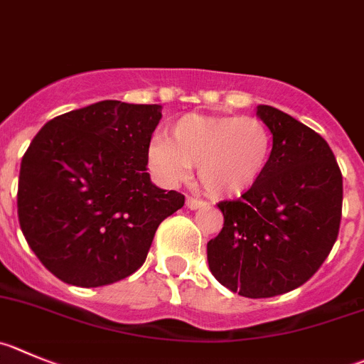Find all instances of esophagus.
I'll use <instances>...</instances> for the list:
<instances>
[{"label": "esophagus", "mask_w": 364, "mask_h": 364, "mask_svg": "<svg viewBox=\"0 0 364 364\" xmlns=\"http://www.w3.org/2000/svg\"><path fill=\"white\" fill-rule=\"evenodd\" d=\"M203 206H206V203L201 201V199L192 198V196H188V198H186V208L198 210V208H203Z\"/></svg>", "instance_id": "34e87169"}]
</instances>
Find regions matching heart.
<instances>
[{
	"instance_id": "obj_1",
	"label": "heart",
	"mask_w": 364,
	"mask_h": 364,
	"mask_svg": "<svg viewBox=\"0 0 364 364\" xmlns=\"http://www.w3.org/2000/svg\"><path fill=\"white\" fill-rule=\"evenodd\" d=\"M273 151V132L259 118L185 114L172 124L168 141L149 145L147 163L168 185L198 166L199 183L210 196L239 198L264 178Z\"/></svg>"
}]
</instances>
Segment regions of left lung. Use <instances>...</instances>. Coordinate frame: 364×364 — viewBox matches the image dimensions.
Here are the masks:
<instances>
[{"label": "left lung", "instance_id": "obj_1", "mask_svg": "<svg viewBox=\"0 0 364 364\" xmlns=\"http://www.w3.org/2000/svg\"><path fill=\"white\" fill-rule=\"evenodd\" d=\"M257 114L273 132V159L250 192L217 203L224 224L208 242V264L233 293L271 298L304 285L331 253L343 176L318 132L271 105Z\"/></svg>", "mask_w": 364, "mask_h": 364}]
</instances>
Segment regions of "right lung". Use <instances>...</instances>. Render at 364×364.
<instances>
[{
    "instance_id": "add662e5",
    "label": "right lung",
    "mask_w": 364,
    "mask_h": 364,
    "mask_svg": "<svg viewBox=\"0 0 364 364\" xmlns=\"http://www.w3.org/2000/svg\"><path fill=\"white\" fill-rule=\"evenodd\" d=\"M156 104L102 100L55 117L21 159L19 226L37 259L59 280L100 287L144 266L166 217L185 205L152 185Z\"/></svg>"
}]
</instances>
